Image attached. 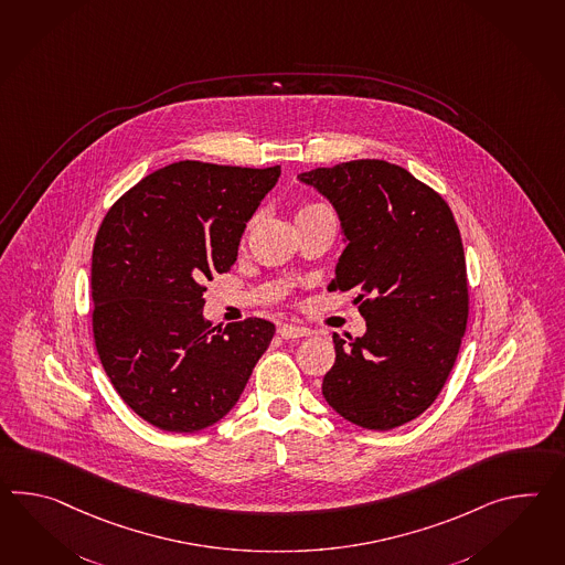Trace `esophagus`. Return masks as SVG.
I'll return each mask as SVG.
<instances>
[{
	"mask_svg": "<svg viewBox=\"0 0 565 565\" xmlns=\"http://www.w3.org/2000/svg\"><path fill=\"white\" fill-rule=\"evenodd\" d=\"M277 334L286 340L301 339V337H310L312 330L310 328L294 327V324H281V327L277 328Z\"/></svg>",
	"mask_w": 565,
	"mask_h": 565,
	"instance_id": "34e87169",
	"label": "esophagus"
}]
</instances>
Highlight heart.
I'll use <instances>...</instances> for the list:
<instances>
[{
    "label": "heart",
    "instance_id": "heart-1",
    "mask_svg": "<svg viewBox=\"0 0 565 565\" xmlns=\"http://www.w3.org/2000/svg\"><path fill=\"white\" fill-rule=\"evenodd\" d=\"M322 209H327V206H322V204H316V202H308V204L300 206V211H298L296 216H301V214L316 213V211H322Z\"/></svg>",
    "mask_w": 565,
    "mask_h": 565
}]
</instances>
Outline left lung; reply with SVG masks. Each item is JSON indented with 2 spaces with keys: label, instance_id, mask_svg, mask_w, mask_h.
Here are the masks:
<instances>
[{
  "label": "left lung",
  "instance_id": "obj_1",
  "mask_svg": "<svg viewBox=\"0 0 565 565\" xmlns=\"http://www.w3.org/2000/svg\"><path fill=\"white\" fill-rule=\"evenodd\" d=\"M340 216L347 249L330 291H359L363 337L334 334L322 381L354 426L387 431L424 414L450 375L468 322L465 247L448 202L405 168L352 160L300 174Z\"/></svg>",
  "mask_w": 565,
  "mask_h": 565
}]
</instances>
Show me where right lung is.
<instances>
[{
  "label": "right lung",
  "mask_w": 565,
  "mask_h": 565,
  "mask_svg": "<svg viewBox=\"0 0 565 565\" xmlns=\"http://www.w3.org/2000/svg\"><path fill=\"white\" fill-rule=\"evenodd\" d=\"M279 166L170 163L105 214L93 247V337L121 399L163 431L213 426L238 402L276 327L225 330L202 316L204 281L237 262L238 241Z\"/></svg>",
  "instance_id": "right-lung-1"
}]
</instances>
